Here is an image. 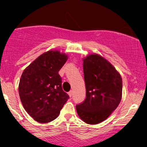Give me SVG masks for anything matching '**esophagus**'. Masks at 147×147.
Returning <instances> with one entry per match:
<instances>
[{
	"instance_id": "esophagus-1",
	"label": "esophagus",
	"mask_w": 147,
	"mask_h": 147,
	"mask_svg": "<svg viewBox=\"0 0 147 147\" xmlns=\"http://www.w3.org/2000/svg\"><path fill=\"white\" fill-rule=\"evenodd\" d=\"M68 94H69V97H72V90H70V91L69 92H68Z\"/></svg>"
}]
</instances>
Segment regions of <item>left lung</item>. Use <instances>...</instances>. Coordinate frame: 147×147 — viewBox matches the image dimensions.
Segmentation results:
<instances>
[{"label":"left lung","instance_id":"8db88e82","mask_svg":"<svg viewBox=\"0 0 147 147\" xmlns=\"http://www.w3.org/2000/svg\"><path fill=\"white\" fill-rule=\"evenodd\" d=\"M86 99L76 106L80 118L89 124L105 121L119 105L122 96L120 74L105 57L91 54L83 58Z\"/></svg>","mask_w":147,"mask_h":147}]
</instances>
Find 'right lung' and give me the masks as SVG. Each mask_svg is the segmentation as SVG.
I'll use <instances>...</instances> for the list:
<instances>
[{
  "label": "right lung",
  "instance_id": "1",
  "mask_svg": "<svg viewBox=\"0 0 147 147\" xmlns=\"http://www.w3.org/2000/svg\"><path fill=\"white\" fill-rule=\"evenodd\" d=\"M67 59L68 56L59 50H49L35 59L22 74L19 96L28 115L38 122L55 119L69 99L62 88L58 74Z\"/></svg>",
  "mask_w": 147,
  "mask_h": 147
}]
</instances>
